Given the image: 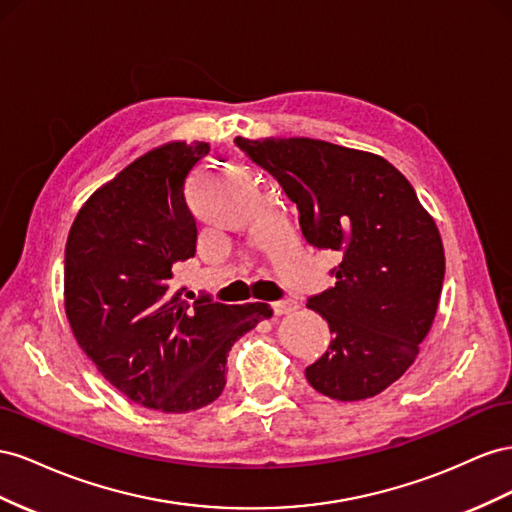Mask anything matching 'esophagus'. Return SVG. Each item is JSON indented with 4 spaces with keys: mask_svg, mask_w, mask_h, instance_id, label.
I'll list each match as a JSON object with an SVG mask.
<instances>
[{
    "mask_svg": "<svg viewBox=\"0 0 512 512\" xmlns=\"http://www.w3.org/2000/svg\"><path fill=\"white\" fill-rule=\"evenodd\" d=\"M272 311H274V315H289V313H296V311H298V302H296V300H281V302H274V304H272Z\"/></svg>",
    "mask_w": 512,
    "mask_h": 512,
    "instance_id": "obj_1",
    "label": "esophagus"
}]
</instances>
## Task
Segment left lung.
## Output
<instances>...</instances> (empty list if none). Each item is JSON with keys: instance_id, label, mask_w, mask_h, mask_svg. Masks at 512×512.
Returning <instances> with one entry per match:
<instances>
[{"instance_id": "left-lung-1", "label": "left lung", "mask_w": 512, "mask_h": 512, "mask_svg": "<svg viewBox=\"0 0 512 512\" xmlns=\"http://www.w3.org/2000/svg\"><path fill=\"white\" fill-rule=\"evenodd\" d=\"M236 143L296 203L304 240L341 255L334 285L306 302L332 332L306 379L334 401L375 397L433 326L446 270L433 216L384 156L309 137Z\"/></svg>"}]
</instances>
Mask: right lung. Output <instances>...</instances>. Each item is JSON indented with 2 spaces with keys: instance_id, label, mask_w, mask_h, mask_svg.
I'll list each match as a JSON object with an SVG mask.
<instances>
[{
  "instance_id": "right-lung-1",
  "label": "right lung",
  "mask_w": 512,
  "mask_h": 512,
  "mask_svg": "<svg viewBox=\"0 0 512 512\" xmlns=\"http://www.w3.org/2000/svg\"><path fill=\"white\" fill-rule=\"evenodd\" d=\"M210 143L145 152L83 203L66 240L64 309L72 334L111 386L150 410L186 414L221 397L231 345L266 302H188L175 274L195 257L186 175Z\"/></svg>"
}]
</instances>
